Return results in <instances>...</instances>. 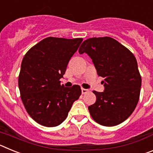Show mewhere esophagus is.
Masks as SVG:
<instances>
[{"label":"esophagus","mask_w":153,"mask_h":153,"mask_svg":"<svg viewBox=\"0 0 153 153\" xmlns=\"http://www.w3.org/2000/svg\"><path fill=\"white\" fill-rule=\"evenodd\" d=\"M81 91H82V93H83V94H86V93H88L89 90H86V89L82 88V89H81Z\"/></svg>","instance_id":"esophagus-1"}]
</instances>
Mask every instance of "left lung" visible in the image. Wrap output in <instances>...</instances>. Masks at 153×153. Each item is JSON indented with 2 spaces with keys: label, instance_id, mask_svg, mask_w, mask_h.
Segmentation results:
<instances>
[{
  "label": "left lung",
  "instance_id": "8db88e82",
  "mask_svg": "<svg viewBox=\"0 0 153 153\" xmlns=\"http://www.w3.org/2000/svg\"><path fill=\"white\" fill-rule=\"evenodd\" d=\"M79 53L90 56L98 76L104 78L105 90L93 91L97 101L88 107L92 118L105 126L119 125L134 111L140 99L142 78L136 57L109 36L84 40Z\"/></svg>",
  "mask_w": 153,
  "mask_h": 153
}]
</instances>
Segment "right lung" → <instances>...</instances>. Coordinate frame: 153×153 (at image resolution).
Here are the masks:
<instances>
[{
	"label": "right lung",
	"mask_w": 153,
	"mask_h": 153,
	"mask_svg": "<svg viewBox=\"0 0 153 153\" xmlns=\"http://www.w3.org/2000/svg\"><path fill=\"white\" fill-rule=\"evenodd\" d=\"M82 41V38L49 36L24 55L18 76L19 90L27 112L37 123L47 127L61 124L81 95L79 85L64 87L60 79Z\"/></svg>",
	"instance_id": "right-lung-1"
}]
</instances>
